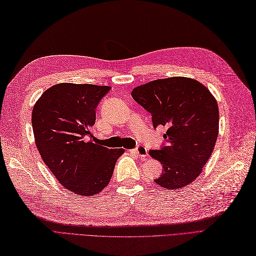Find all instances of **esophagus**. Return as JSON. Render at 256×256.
I'll use <instances>...</instances> for the list:
<instances>
[{"instance_id": "obj_1", "label": "esophagus", "mask_w": 256, "mask_h": 256, "mask_svg": "<svg viewBox=\"0 0 256 256\" xmlns=\"http://www.w3.org/2000/svg\"><path fill=\"white\" fill-rule=\"evenodd\" d=\"M132 152L134 153L136 155H138L139 158H144L148 156V150H146V148H144L143 146H136V148L132 150Z\"/></svg>"}]
</instances>
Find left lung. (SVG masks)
Wrapping results in <instances>:
<instances>
[{"mask_svg": "<svg viewBox=\"0 0 256 256\" xmlns=\"http://www.w3.org/2000/svg\"><path fill=\"white\" fill-rule=\"evenodd\" d=\"M134 101L152 115L153 127H166V146L150 155L163 165L155 184L184 188L202 172L218 136L220 112L206 86L186 77L158 79L136 86Z\"/></svg>", "mask_w": 256, "mask_h": 256, "instance_id": "left-lung-1", "label": "left lung"}]
</instances>
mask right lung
Instances as JSON below:
<instances>
[{
    "label": "right lung",
    "mask_w": 256,
    "mask_h": 256,
    "mask_svg": "<svg viewBox=\"0 0 256 256\" xmlns=\"http://www.w3.org/2000/svg\"><path fill=\"white\" fill-rule=\"evenodd\" d=\"M108 86L58 84L43 92L32 110L36 146L64 188L93 196L110 182L124 148L108 150L93 136L96 108Z\"/></svg>",
    "instance_id": "add662e5"
}]
</instances>
